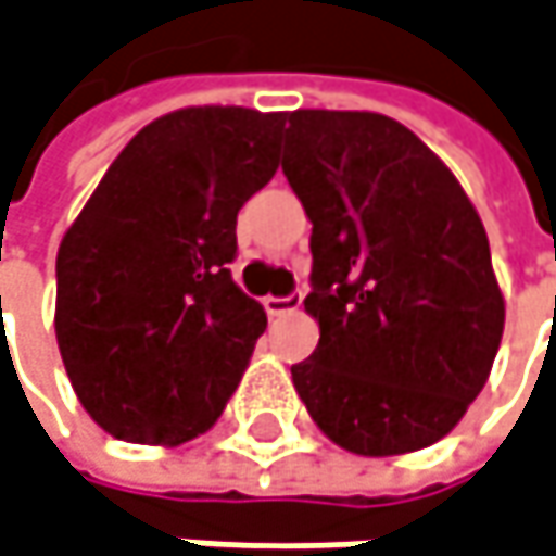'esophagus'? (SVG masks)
<instances>
[{"label": "esophagus", "instance_id": "1", "mask_svg": "<svg viewBox=\"0 0 556 556\" xmlns=\"http://www.w3.org/2000/svg\"><path fill=\"white\" fill-rule=\"evenodd\" d=\"M304 304V291H291L288 298H265L262 301V307L268 316H285V313L298 311Z\"/></svg>", "mask_w": 556, "mask_h": 556}]
</instances>
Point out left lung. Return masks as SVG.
Wrapping results in <instances>:
<instances>
[{
    "instance_id": "obj_1",
    "label": "left lung",
    "mask_w": 556,
    "mask_h": 556,
    "mask_svg": "<svg viewBox=\"0 0 556 556\" xmlns=\"http://www.w3.org/2000/svg\"><path fill=\"white\" fill-rule=\"evenodd\" d=\"M285 124L281 169L313 224L304 307L319 323L294 387L345 452L429 448L477 400L503 339L486 230L400 121L311 108Z\"/></svg>"
}]
</instances>
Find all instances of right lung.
I'll list each match as a JSON object with an SVG mask.
<instances>
[{
  "label": "right lung",
  "mask_w": 556,
  "mask_h": 556,
  "mask_svg": "<svg viewBox=\"0 0 556 556\" xmlns=\"http://www.w3.org/2000/svg\"><path fill=\"white\" fill-rule=\"evenodd\" d=\"M285 114L181 108L108 166L56 252V345L114 439L178 445L217 422L265 311L230 275L237 214L278 169Z\"/></svg>",
  "instance_id": "1"
}]
</instances>
